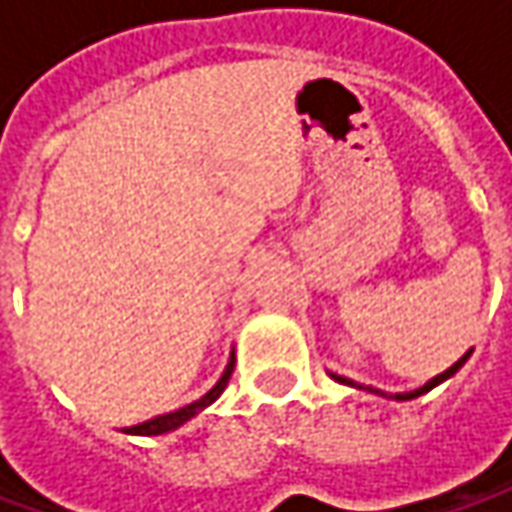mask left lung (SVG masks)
Listing matches in <instances>:
<instances>
[{
  "label": "left lung",
  "instance_id": "left-lung-1",
  "mask_svg": "<svg viewBox=\"0 0 512 512\" xmlns=\"http://www.w3.org/2000/svg\"><path fill=\"white\" fill-rule=\"evenodd\" d=\"M470 353H473V350H467V353H464L459 362L453 364V367H447V370H444V373H439V376H433V379L424 384V387H419V390H410V393H396L393 399H396V402H410V399L422 396V393H427V390H433L436 384H442L444 379H450V376H453V373H456V370H459V367H462V364L470 359ZM330 376H333V379H336L339 384H350V387H359V384H353L350 379H344V376H336V373H330ZM367 390H370V393H379V390H373V387H367ZM379 396H384V393H379Z\"/></svg>",
  "mask_w": 512,
  "mask_h": 512
}]
</instances>
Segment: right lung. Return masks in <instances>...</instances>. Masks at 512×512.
<instances>
[{
  "label": "right lung",
  "mask_w": 512,
  "mask_h": 512,
  "mask_svg": "<svg viewBox=\"0 0 512 512\" xmlns=\"http://www.w3.org/2000/svg\"><path fill=\"white\" fill-rule=\"evenodd\" d=\"M233 364H236V356L230 353V362H227L222 379L213 384L202 399H196L193 404H185V407H179V410H173V413H165V416H156V419H148V422L125 427V433H130V436H162V433H170V430H176V427H182L185 422H190L196 413H202V410H205L207 404H213L219 396H222V390H225L227 382H230Z\"/></svg>",
  "instance_id": "obj_1"
}]
</instances>
